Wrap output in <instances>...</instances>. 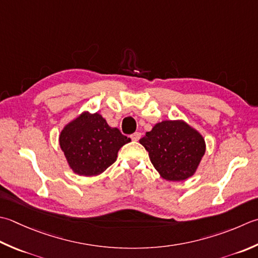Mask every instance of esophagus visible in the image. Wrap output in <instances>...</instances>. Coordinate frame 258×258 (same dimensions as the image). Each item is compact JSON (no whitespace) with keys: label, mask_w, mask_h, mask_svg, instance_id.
I'll return each mask as SVG.
<instances>
[{"label":"esophagus","mask_w":258,"mask_h":258,"mask_svg":"<svg viewBox=\"0 0 258 258\" xmlns=\"http://www.w3.org/2000/svg\"><path fill=\"white\" fill-rule=\"evenodd\" d=\"M131 139H132L133 141H139L141 139V133L139 132H135L134 134L131 135Z\"/></svg>","instance_id":"34e87169"}]
</instances>
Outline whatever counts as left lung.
Returning <instances> with one entry per match:
<instances>
[{"mask_svg":"<svg viewBox=\"0 0 258 258\" xmlns=\"http://www.w3.org/2000/svg\"><path fill=\"white\" fill-rule=\"evenodd\" d=\"M163 179L183 181L192 176L206 152L204 136L182 119L156 123L140 140Z\"/></svg>","mask_w":258,"mask_h":258,"instance_id":"8db88e82","label":"left lung"}]
</instances>
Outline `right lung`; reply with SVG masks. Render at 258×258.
Here are the masks:
<instances>
[{
	"mask_svg": "<svg viewBox=\"0 0 258 258\" xmlns=\"http://www.w3.org/2000/svg\"><path fill=\"white\" fill-rule=\"evenodd\" d=\"M128 142L131 139L110 127L102 115L88 110L66 124L59 134L60 149L69 168L83 176L102 174Z\"/></svg>",
	"mask_w": 258,
	"mask_h": 258,
	"instance_id": "1",
	"label": "right lung"
}]
</instances>
